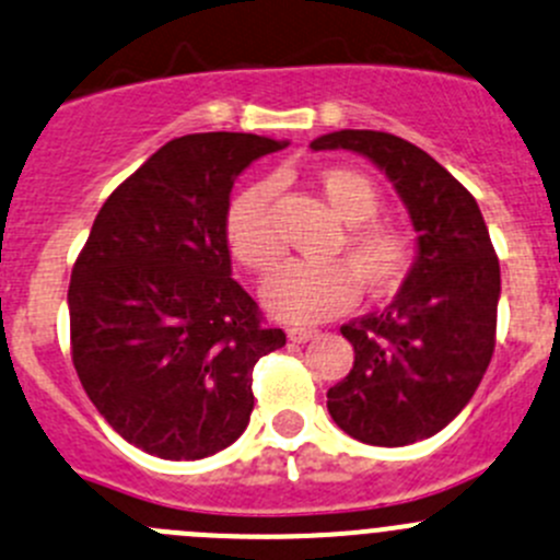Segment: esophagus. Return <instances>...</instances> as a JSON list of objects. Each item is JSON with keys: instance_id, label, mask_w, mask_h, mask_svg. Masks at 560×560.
I'll use <instances>...</instances> for the list:
<instances>
[{"instance_id": "esophagus-1", "label": "esophagus", "mask_w": 560, "mask_h": 560, "mask_svg": "<svg viewBox=\"0 0 560 560\" xmlns=\"http://www.w3.org/2000/svg\"><path fill=\"white\" fill-rule=\"evenodd\" d=\"M316 329H307V327H291L289 329V340H294V343H307V340L316 338Z\"/></svg>"}]
</instances>
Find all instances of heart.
I'll return each instance as SVG.
<instances>
[{
  "instance_id": "b5f03b06",
  "label": "heart",
  "mask_w": 560,
  "mask_h": 560,
  "mask_svg": "<svg viewBox=\"0 0 560 560\" xmlns=\"http://www.w3.org/2000/svg\"><path fill=\"white\" fill-rule=\"evenodd\" d=\"M318 189L346 231L343 244L351 266L343 260L311 264L291 260L271 271L260 285L264 307L285 324H313L349 311L360 294V283L382 300L401 289L415 258V244L404 228L374 222L382 197L369 175L349 167H327L318 173ZM271 184L247 186L225 211V238L233 258L253 271H266L283 255V242L271 222ZM361 280L357 281L355 277Z\"/></svg>"
}]
</instances>
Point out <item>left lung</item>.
I'll return each mask as SVG.
<instances>
[{"instance_id":"left-lung-1","label":"left lung","mask_w":560,"mask_h":560,"mask_svg":"<svg viewBox=\"0 0 560 560\" xmlns=\"http://www.w3.org/2000/svg\"><path fill=\"white\" fill-rule=\"evenodd\" d=\"M311 148L351 151L376 164L418 233L396 300L340 327L354 346V365L327 390V409L360 443H418L467 407L492 360L500 264L487 222L476 197L401 137L343 129Z\"/></svg>"}]
</instances>
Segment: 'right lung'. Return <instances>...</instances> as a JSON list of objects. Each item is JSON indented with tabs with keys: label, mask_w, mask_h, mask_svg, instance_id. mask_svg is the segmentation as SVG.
Listing matches in <instances>:
<instances>
[{
	"label": "right lung",
	"mask_w": 560,
	"mask_h": 560,
	"mask_svg": "<svg viewBox=\"0 0 560 560\" xmlns=\"http://www.w3.org/2000/svg\"><path fill=\"white\" fill-rule=\"evenodd\" d=\"M285 140L236 131L159 148L101 206L68 289L79 382L145 454L203 459L253 412V369L285 346L233 280L225 211L238 175Z\"/></svg>",
	"instance_id": "right-lung-1"
}]
</instances>
